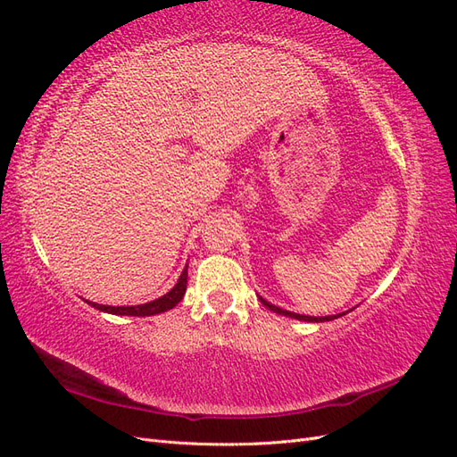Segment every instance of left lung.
<instances>
[{
    "label": "left lung",
    "mask_w": 457,
    "mask_h": 457,
    "mask_svg": "<svg viewBox=\"0 0 457 457\" xmlns=\"http://www.w3.org/2000/svg\"><path fill=\"white\" fill-rule=\"evenodd\" d=\"M259 299H261L262 305H265L269 311H274V312H278V314H282V316L295 318V320H305V322H328V320H334V318H339V316H343V314H345V312H341V314H331V316H305V314H297V312L284 311V309H280V307L272 305V303L265 301L262 297H259Z\"/></svg>",
    "instance_id": "obj_1"
}]
</instances>
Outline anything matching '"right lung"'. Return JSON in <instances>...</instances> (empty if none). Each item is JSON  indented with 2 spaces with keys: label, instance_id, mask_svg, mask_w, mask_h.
Masks as SVG:
<instances>
[{
  "label": "right lung",
  "instance_id": "add662e5",
  "mask_svg": "<svg viewBox=\"0 0 457 457\" xmlns=\"http://www.w3.org/2000/svg\"><path fill=\"white\" fill-rule=\"evenodd\" d=\"M187 276H188V265L183 269L181 276H179L177 284L173 286V289H170L168 294L145 303V305H137V307H110V305H99V303H91L87 301L91 307L99 309L103 312H110V314H121V316H152V314H160L173 309L179 301L183 299L185 292H187Z\"/></svg>",
  "mask_w": 457,
  "mask_h": 457
}]
</instances>
